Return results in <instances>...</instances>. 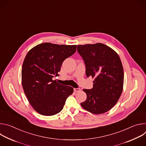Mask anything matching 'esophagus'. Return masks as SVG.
<instances>
[{"instance_id": "1", "label": "esophagus", "mask_w": 146, "mask_h": 146, "mask_svg": "<svg viewBox=\"0 0 146 146\" xmlns=\"http://www.w3.org/2000/svg\"><path fill=\"white\" fill-rule=\"evenodd\" d=\"M74 91L76 92H79L81 91V90L80 88H74Z\"/></svg>"}]
</instances>
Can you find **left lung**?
<instances>
[{
	"instance_id": "8db88e82",
	"label": "left lung",
	"mask_w": 146,
	"mask_h": 146,
	"mask_svg": "<svg viewBox=\"0 0 146 146\" xmlns=\"http://www.w3.org/2000/svg\"><path fill=\"white\" fill-rule=\"evenodd\" d=\"M87 77L94 78L93 88L84 89L87 99L81 106L94 114L105 113L118 102L123 90V69L118 54L102 44L78 45Z\"/></svg>"
}]
</instances>
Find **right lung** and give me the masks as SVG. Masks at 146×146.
<instances>
[{
    "instance_id": "right-lung-1",
    "label": "right lung",
    "mask_w": 146,
    "mask_h": 146,
    "mask_svg": "<svg viewBox=\"0 0 146 146\" xmlns=\"http://www.w3.org/2000/svg\"><path fill=\"white\" fill-rule=\"evenodd\" d=\"M76 47L44 43L27 53L22 66V85L31 105L39 114H58L73 94L72 87L59 84L52 77L59 76L64 60L74 54Z\"/></svg>"
}]
</instances>
